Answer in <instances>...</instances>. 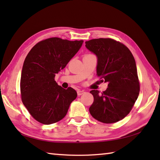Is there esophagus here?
<instances>
[{
	"label": "esophagus",
	"mask_w": 160,
	"mask_h": 160,
	"mask_svg": "<svg viewBox=\"0 0 160 160\" xmlns=\"http://www.w3.org/2000/svg\"><path fill=\"white\" fill-rule=\"evenodd\" d=\"M77 93H78V96H82L83 93H84V91H81V90H78L77 91Z\"/></svg>",
	"instance_id": "obj_1"
}]
</instances>
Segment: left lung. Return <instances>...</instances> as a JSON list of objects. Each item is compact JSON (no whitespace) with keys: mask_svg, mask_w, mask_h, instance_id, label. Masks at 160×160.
Instances as JSON below:
<instances>
[{"mask_svg":"<svg viewBox=\"0 0 160 160\" xmlns=\"http://www.w3.org/2000/svg\"><path fill=\"white\" fill-rule=\"evenodd\" d=\"M85 44L97 57L96 73L100 82L108 83L102 93L90 91L94 98L90 113L103 123L117 122L129 113L140 93L134 57L123 44L111 38L92 39Z\"/></svg>","mask_w":160,"mask_h":160,"instance_id":"8db88e82","label":"left lung"}]
</instances>
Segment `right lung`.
Returning a JSON list of instances; mask_svg holds the SVG:
<instances>
[{"mask_svg":"<svg viewBox=\"0 0 160 160\" xmlns=\"http://www.w3.org/2000/svg\"><path fill=\"white\" fill-rule=\"evenodd\" d=\"M83 40L51 38L37 43L24 61L20 92L23 104L36 120L56 123L67 115L77 93L64 89L54 80L82 47Z\"/></svg>","mask_w":160,"mask_h":160,"instance_id":"add662e5","label":"right lung"}]
</instances>
